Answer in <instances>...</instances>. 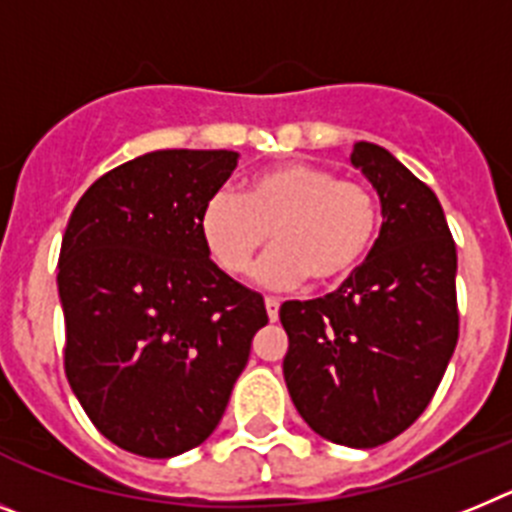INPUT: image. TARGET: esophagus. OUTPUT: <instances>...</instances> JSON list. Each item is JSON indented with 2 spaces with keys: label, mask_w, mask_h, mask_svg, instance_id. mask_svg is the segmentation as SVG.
Listing matches in <instances>:
<instances>
[{
  "label": "esophagus",
  "mask_w": 512,
  "mask_h": 512,
  "mask_svg": "<svg viewBox=\"0 0 512 512\" xmlns=\"http://www.w3.org/2000/svg\"><path fill=\"white\" fill-rule=\"evenodd\" d=\"M266 315H269V320L274 323V320L279 318V300L277 297H266Z\"/></svg>",
  "instance_id": "34e87169"
}]
</instances>
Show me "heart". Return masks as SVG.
I'll use <instances>...</instances> for the list:
<instances>
[{"label": "heart", "instance_id": "heart-1", "mask_svg": "<svg viewBox=\"0 0 512 512\" xmlns=\"http://www.w3.org/2000/svg\"><path fill=\"white\" fill-rule=\"evenodd\" d=\"M379 205L359 182L336 179L315 164H282L251 176L243 200L215 192L200 215V233L215 264L241 274L271 241L253 279L289 289L312 277L333 284L354 274L372 251Z\"/></svg>", "mask_w": 512, "mask_h": 512}]
</instances>
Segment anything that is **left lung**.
<instances>
[{
	"instance_id": "left-lung-1",
	"label": "left lung",
	"mask_w": 512,
	"mask_h": 512,
	"mask_svg": "<svg viewBox=\"0 0 512 512\" xmlns=\"http://www.w3.org/2000/svg\"><path fill=\"white\" fill-rule=\"evenodd\" d=\"M351 164L377 189L382 230L336 292L282 305L284 382L318 436L374 449L420 418L454 354L456 243L431 187L390 151L361 140Z\"/></svg>"
}]
</instances>
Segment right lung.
Listing matches in <instances>:
<instances>
[{
    "label": "right lung",
    "instance_id": "right-lung-1",
    "mask_svg": "<svg viewBox=\"0 0 512 512\" xmlns=\"http://www.w3.org/2000/svg\"><path fill=\"white\" fill-rule=\"evenodd\" d=\"M235 151H153L99 176L58 256L63 366L97 431L148 459L200 446L228 408L264 297L210 259L205 202Z\"/></svg>",
    "mask_w": 512,
    "mask_h": 512
}]
</instances>
